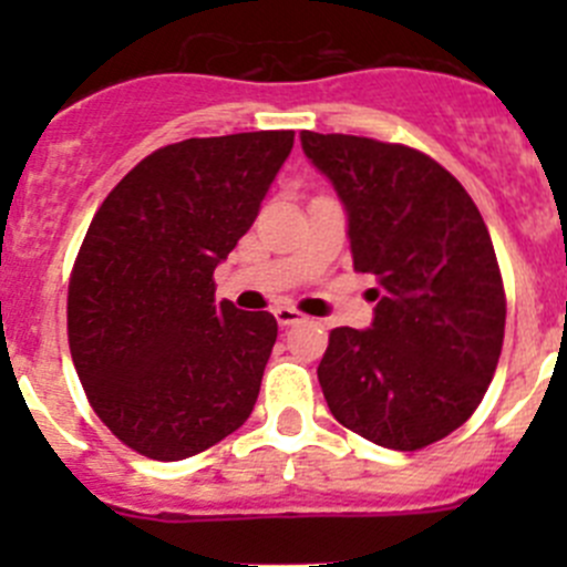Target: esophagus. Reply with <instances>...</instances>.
<instances>
[{"instance_id":"1","label":"esophagus","mask_w":567,"mask_h":567,"mask_svg":"<svg viewBox=\"0 0 567 567\" xmlns=\"http://www.w3.org/2000/svg\"><path fill=\"white\" fill-rule=\"evenodd\" d=\"M274 316H277L279 326H293V323H301V320H305V316H301L299 310H293V307H279Z\"/></svg>"}]
</instances>
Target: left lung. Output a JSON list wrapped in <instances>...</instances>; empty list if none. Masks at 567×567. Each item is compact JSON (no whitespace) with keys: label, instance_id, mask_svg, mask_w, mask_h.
<instances>
[{"label":"left lung","instance_id":"8db88e82","mask_svg":"<svg viewBox=\"0 0 567 567\" xmlns=\"http://www.w3.org/2000/svg\"><path fill=\"white\" fill-rule=\"evenodd\" d=\"M301 147L346 205L353 268L379 282L370 329H331L326 403L368 442L427 447L474 414L499 362L507 307L488 227L414 147L316 131Z\"/></svg>","mask_w":567,"mask_h":567}]
</instances>
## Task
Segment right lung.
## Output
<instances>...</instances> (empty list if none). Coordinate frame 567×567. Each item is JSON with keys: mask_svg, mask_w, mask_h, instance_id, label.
Returning a JSON list of instances; mask_svg holds the SVG:
<instances>
[{"mask_svg": "<svg viewBox=\"0 0 567 567\" xmlns=\"http://www.w3.org/2000/svg\"><path fill=\"white\" fill-rule=\"evenodd\" d=\"M293 131L158 147L109 192L73 262L68 342L101 422L153 461L214 447L255 409L277 320L216 301Z\"/></svg>", "mask_w": 567, "mask_h": 567, "instance_id": "obj_1", "label": "right lung"}]
</instances>
